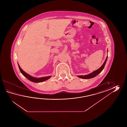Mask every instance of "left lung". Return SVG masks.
<instances>
[{
    "label": "left lung",
    "instance_id": "obj_1",
    "mask_svg": "<svg viewBox=\"0 0 127 127\" xmlns=\"http://www.w3.org/2000/svg\"><path fill=\"white\" fill-rule=\"evenodd\" d=\"M107 58H108V56L107 57V58L106 59L105 61H104V63L102 65V66L98 68V69H97L96 71H95L94 72H93V73H90L88 75H78V77L79 78H84V79H90V78H93L95 77V76L97 75L99 73H100L103 70V69L104 68V66L105 65L107 61Z\"/></svg>",
    "mask_w": 127,
    "mask_h": 127
}]
</instances>
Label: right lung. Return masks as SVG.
<instances>
[{
    "label": "right lung",
    "instance_id": "right-lung-1",
    "mask_svg": "<svg viewBox=\"0 0 127 127\" xmlns=\"http://www.w3.org/2000/svg\"><path fill=\"white\" fill-rule=\"evenodd\" d=\"M18 65H19V67L20 71L21 73H22V74L25 76L26 78H28L29 80H30V81H32V82H34V83L42 82H43V81H45L46 80L48 79L51 77L50 76H47L46 77H43V78H35L34 77H33L32 76L29 75V74L25 73L24 71L20 67L19 64H18Z\"/></svg>",
    "mask_w": 127,
    "mask_h": 127
}]
</instances>
